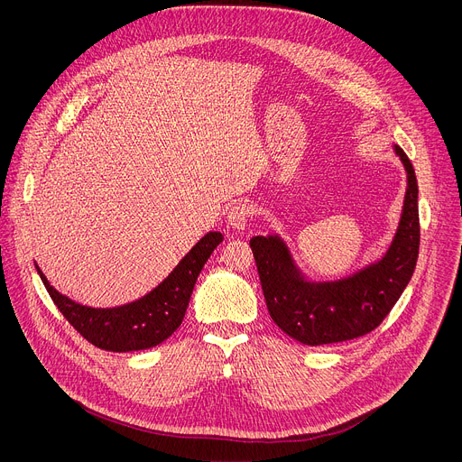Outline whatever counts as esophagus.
Listing matches in <instances>:
<instances>
[{
    "mask_svg": "<svg viewBox=\"0 0 462 462\" xmlns=\"http://www.w3.org/2000/svg\"><path fill=\"white\" fill-rule=\"evenodd\" d=\"M252 214H254V212H252V207H250L248 203H245V201L236 203V205L230 208V212H228V223H230L234 228L243 230V228L248 225Z\"/></svg>",
    "mask_w": 462,
    "mask_h": 462,
    "instance_id": "esophagus-1",
    "label": "esophagus"
}]
</instances>
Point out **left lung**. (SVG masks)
Masks as SVG:
<instances>
[{
    "label": "left lung",
    "mask_w": 462,
    "mask_h": 462,
    "mask_svg": "<svg viewBox=\"0 0 462 462\" xmlns=\"http://www.w3.org/2000/svg\"><path fill=\"white\" fill-rule=\"evenodd\" d=\"M394 152L408 171V189L397 236L376 265L342 282L307 283L278 237L250 239L269 314L291 338L323 346L364 337L383 321L410 283L420 245L419 186L404 150L394 146Z\"/></svg>",
    "instance_id": "8db88e82"
}]
</instances>
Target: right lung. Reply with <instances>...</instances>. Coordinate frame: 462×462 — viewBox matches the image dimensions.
I'll use <instances>...</instances> for the list:
<instances>
[{
    "label": "right lung",
    "instance_id": "right-lung-1",
    "mask_svg": "<svg viewBox=\"0 0 462 462\" xmlns=\"http://www.w3.org/2000/svg\"><path fill=\"white\" fill-rule=\"evenodd\" d=\"M221 241V232L207 234L155 291L139 301L115 309H91L71 301L56 292L36 269L58 310L89 344L113 353L141 351L159 346L177 331L197 276Z\"/></svg>",
    "mask_w": 462,
    "mask_h": 462
}]
</instances>
